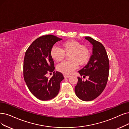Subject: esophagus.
Returning a JSON list of instances; mask_svg holds the SVG:
<instances>
[{
	"mask_svg": "<svg viewBox=\"0 0 129 129\" xmlns=\"http://www.w3.org/2000/svg\"><path fill=\"white\" fill-rule=\"evenodd\" d=\"M63 76H64V77L65 78H69V77H70V76L67 75H65V74L63 75Z\"/></svg>",
	"mask_w": 129,
	"mask_h": 129,
	"instance_id": "obj_1",
	"label": "esophagus"
}]
</instances>
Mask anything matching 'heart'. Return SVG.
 Here are the masks:
<instances>
[{
	"label": "heart",
	"instance_id": "heart-1",
	"mask_svg": "<svg viewBox=\"0 0 129 129\" xmlns=\"http://www.w3.org/2000/svg\"><path fill=\"white\" fill-rule=\"evenodd\" d=\"M61 49L53 47L51 50L50 55L54 61L62 60L65 54H68V61L62 62L57 66L56 69L64 74L69 75L75 70L78 65L83 66L88 61L90 50L85 45L74 40L67 41L61 44Z\"/></svg>",
	"mask_w": 129,
	"mask_h": 129
}]
</instances>
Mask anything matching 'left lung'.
I'll return each mask as SVG.
<instances>
[{
    "label": "left lung",
    "instance_id": "obj_1",
    "mask_svg": "<svg viewBox=\"0 0 129 129\" xmlns=\"http://www.w3.org/2000/svg\"><path fill=\"white\" fill-rule=\"evenodd\" d=\"M92 45V54L84 67L78 71L81 77H78V82L75 86L76 96L84 101L94 100L104 90L109 78V60L106 50L101 43L92 38L86 37ZM88 76L84 82L82 77Z\"/></svg>",
    "mask_w": 129,
    "mask_h": 129
}]
</instances>
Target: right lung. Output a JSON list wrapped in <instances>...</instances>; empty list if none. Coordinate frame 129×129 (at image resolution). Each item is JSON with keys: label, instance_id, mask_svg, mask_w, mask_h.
<instances>
[{"label": "right lung", "instance_id": "right-lung-1", "mask_svg": "<svg viewBox=\"0 0 129 129\" xmlns=\"http://www.w3.org/2000/svg\"><path fill=\"white\" fill-rule=\"evenodd\" d=\"M53 35H43L34 41L25 52L24 78L31 93L41 101L53 99L59 93L61 81L64 79L60 72L54 71V63L50 51L53 45L61 40ZM53 72L50 79L46 74Z\"/></svg>", "mask_w": 129, "mask_h": 129}]
</instances>
